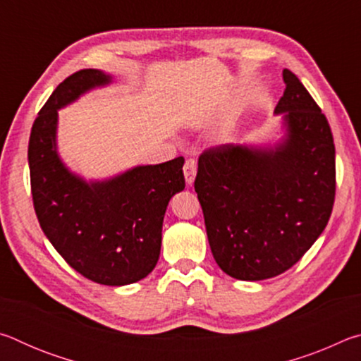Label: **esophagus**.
Masks as SVG:
<instances>
[{"instance_id":"obj_1","label":"esophagus","mask_w":361,"mask_h":361,"mask_svg":"<svg viewBox=\"0 0 361 361\" xmlns=\"http://www.w3.org/2000/svg\"><path fill=\"white\" fill-rule=\"evenodd\" d=\"M183 172H185V180L188 185H192L194 178H195V173H197V167H195V162L192 159H188L185 162V167H183Z\"/></svg>"}]
</instances>
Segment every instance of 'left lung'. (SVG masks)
Masks as SVG:
<instances>
[{
  "mask_svg": "<svg viewBox=\"0 0 361 361\" xmlns=\"http://www.w3.org/2000/svg\"><path fill=\"white\" fill-rule=\"evenodd\" d=\"M276 145H221L199 157L194 189L216 264L237 280L280 276L314 245L336 192L329 124L295 73L283 70Z\"/></svg>",
  "mask_w": 361,
  "mask_h": 361,
  "instance_id": "1",
  "label": "left lung"
}]
</instances>
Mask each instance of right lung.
Returning a JSON list of instances; mask_svg holds the SVG:
<instances>
[{"mask_svg": "<svg viewBox=\"0 0 361 361\" xmlns=\"http://www.w3.org/2000/svg\"><path fill=\"white\" fill-rule=\"evenodd\" d=\"M109 82L106 73L87 68L57 85L33 122L28 166L35 212L49 242L85 279L122 286L157 264L167 205L185 189V159L137 166L102 181H85L65 166L57 151L59 109Z\"/></svg>", "mask_w": 361, "mask_h": 361, "instance_id": "obj_1", "label": "right lung"}]
</instances>
